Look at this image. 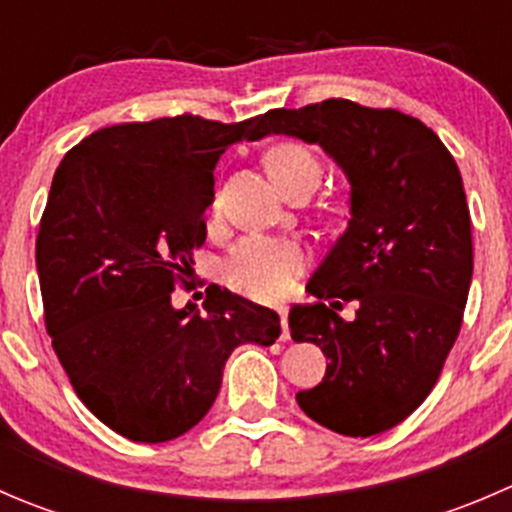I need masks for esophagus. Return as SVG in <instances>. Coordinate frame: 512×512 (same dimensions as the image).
<instances>
[{"instance_id": "obj_1", "label": "esophagus", "mask_w": 512, "mask_h": 512, "mask_svg": "<svg viewBox=\"0 0 512 512\" xmlns=\"http://www.w3.org/2000/svg\"><path fill=\"white\" fill-rule=\"evenodd\" d=\"M277 314H280V324H282V339H289V327H287V307H277Z\"/></svg>"}]
</instances>
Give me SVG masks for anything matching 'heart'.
I'll return each mask as SVG.
<instances>
[{
    "label": "heart",
    "instance_id": "obj_1",
    "mask_svg": "<svg viewBox=\"0 0 512 512\" xmlns=\"http://www.w3.org/2000/svg\"><path fill=\"white\" fill-rule=\"evenodd\" d=\"M267 168L282 190L299 180H319L317 158L299 143H280L272 148L267 153ZM218 205L220 200L213 198V210H218ZM302 265L304 252L297 242L285 237L252 235L232 247L223 272L237 292L255 299H277L292 287Z\"/></svg>",
    "mask_w": 512,
    "mask_h": 512
}]
</instances>
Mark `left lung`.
Masks as SVG:
<instances>
[{"instance_id":"8db88e82","label":"left lung","mask_w":512,"mask_h":512,"mask_svg":"<svg viewBox=\"0 0 512 512\" xmlns=\"http://www.w3.org/2000/svg\"><path fill=\"white\" fill-rule=\"evenodd\" d=\"M265 136L314 143L349 180L347 227L307 282L317 302L289 309L294 342L329 359L299 409L342 436L389 431L431 394L461 332L473 277L461 170L418 118L344 98L267 111ZM342 301L357 302L352 323Z\"/></svg>"}]
</instances>
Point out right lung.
Wrapping results in <instances>:
<instances>
[{"instance_id":"1","label":"right lung","mask_w":512,"mask_h":512,"mask_svg":"<svg viewBox=\"0 0 512 512\" xmlns=\"http://www.w3.org/2000/svg\"><path fill=\"white\" fill-rule=\"evenodd\" d=\"M260 116L121 123L71 148L36 237L44 319L71 386L98 421L141 443L183 436L210 411L227 356L270 347L280 317L227 289L175 309L170 292L205 242L213 170Z\"/></svg>"}]
</instances>
